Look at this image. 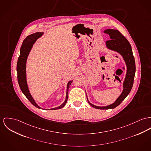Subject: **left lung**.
I'll list each match as a JSON object with an SVG mask.
<instances>
[{
	"label": "left lung",
	"mask_w": 151,
	"mask_h": 151,
	"mask_svg": "<svg viewBox=\"0 0 151 151\" xmlns=\"http://www.w3.org/2000/svg\"><path fill=\"white\" fill-rule=\"evenodd\" d=\"M110 35V40L106 42V47L112 51L119 53L123 58L127 66V72L125 79L122 84V91L121 95L116 98V101L112 104L105 106H98L92 104L88 101L86 93L87 99L88 104L95 109H111L119 105L126 98L130 93L133 87L134 78L136 72V64L133 55L132 47L128 40L116 29H106L104 32Z\"/></svg>",
	"instance_id": "1"
}]
</instances>
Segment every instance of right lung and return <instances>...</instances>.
Listing matches in <instances>:
<instances>
[{"instance_id": "right-lung-1", "label": "right lung", "mask_w": 151, "mask_h": 151, "mask_svg": "<svg viewBox=\"0 0 151 151\" xmlns=\"http://www.w3.org/2000/svg\"><path fill=\"white\" fill-rule=\"evenodd\" d=\"M44 34V32H37L33 34L28 35L24 40L23 43L21 45L20 49V55L18 59L17 65V71L18 74V81L20 88L25 96L28 99V100L33 104L36 107L44 109V110H58L63 107L67 102L68 98V90L70 88V85L72 83L73 80L70 81L68 82L67 85V90H66V96L64 102L56 107H53L51 109H43L40 107L33 98L31 93L30 92L29 86L27 81V76H26V63L27 58L29 55V53L33 47L37 40L40 38L42 35Z\"/></svg>"}]
</instances>
